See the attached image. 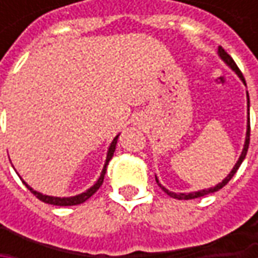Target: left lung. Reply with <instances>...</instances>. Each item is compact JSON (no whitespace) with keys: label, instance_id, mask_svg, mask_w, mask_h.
I'll use <instances>...</instances> for the list:
<instances>
[{"label":"left lung","instance_id":"1","mask_svg":"<svg viewBox=\"0 0 258 258\" xmlns=\"http://www.w3.org/2000/svg\"><path fill=\"white\" fill-rule=\"evenodd\" d=\"M218 55H220V58L223 60L225 64L228 66L233 72H235V75L240 77V80L243 82L244 86H245V80H244V76L243 73L240 72V69L237 67V64L234 63V60L230 57V54H227V51L224 50L223 47L220 45L218 47ZM247 107H250V99H248V92H247ZM248 144H250V114H247V132H245V141H244V146H243V151H241V155H240V158H238V161L235 162L234 165V168L231 169V172L228 173L225 178H224L223 181L220 183H217L215 186H211V188H207V189H200V191H194V192H172V191H169L168 188H165L162 183L159 182V179L156 178V175H155V179H156V182L158 185L162 188V191L166 192L169 197H172V198H176V200H194V198H200V197H205V195H208V194H213L217 192V191H220L223 186H225L227 183L230 182V179L234 176V173L238 171V168H240V165L243 164L244 158H245V155H247V151H248Z\"/></svg>","mask_w":258,"mask_h":258}]
</instances>
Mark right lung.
Returning a JSON list of instances; mask_svg holds the SVG:
<instances>
[{
	"instance_id": "obj_1",
	"label": "right lung",
	"mask_w": 258,
	"mask_h": 258,
	"mask_svg": "<svg viewBox=\"0 0 258 258\" xmlns=\"http://www.w3.org/2000/svg\"><path fill=\"white\" fill-rule=\"evenodd\" d=\"M117 138H119V135L117 136H114V139L112 141V144L109 146V149H107V155H106V161H104L103 165V169H102V172H100V176H99V179L96 181V182L89 188V189H86L85 192L79 194V195H73V197H51V195H45V194L38 192V191H34L28 183L23 181L25 183V186L31 191V194H34L35 197L40 200V201H43L45 204H51V205H58V207H70V205H79V204H83L85 201H87L92 195H93L99 188H100V185L103 183L104 179V173H106V168H107V164H109V161L112 159V156L114 154V149H116V144H117Z\"/></svg>"
}]
</instances>
